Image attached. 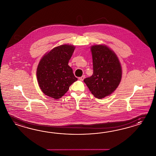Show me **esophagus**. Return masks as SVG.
Wrapping results in <instances>:
<instances>
[{"label": "esophagus", "mask_w": 156, "mask_h": 156, "mask_svg": "<svg viewBox=\"0 0 156 156\" xmlns=\"http://www.w3.org/2000/svg\"><path fill=\"white\" fill-rule=\"evenodd\" d=\"M84 79H85V75H83V76H82L81 77H79V80H81V81H83Z\"/></svg>", "instance_id": "esophagus-1"}]
</instances>
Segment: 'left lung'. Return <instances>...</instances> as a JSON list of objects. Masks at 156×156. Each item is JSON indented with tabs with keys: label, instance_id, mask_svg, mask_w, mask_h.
<instances>
[{
	"label": "left lung",
	"instance_id": "8db88e82",
	"mask_svg": "<svg viewBox=\"0 0 156 156\" xmlns=\"http://www.w3.org/2000/svg\"><path fill=\"white\" fill-rule=\"evenodd\" d=\"M93 73L84 80L92 94L101 99L115 90L122 79V67L115 52L108 46L91 47Z\"/></svg>",
	"mask_w": 156,
	"mask_h": 156
}]
</instances>
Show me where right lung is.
Listing matches in <instances>:
<instances>
[{
	"mask_svg": "<svg viewBox=\"0 0 156 156\" xmlns=\"http://www.w3.org/2000/svg\"><path fill=\"white\" fill-rule=\"evenodd\" d=\"M75 48L72 45H60L52 48L41 59L37 77L45 95L55 100L60 98L77 80L68 65Z\"/></svg>",
	"mask_w": 156,
	"mask_h": 156,
	"instance_id": "1",
	"label": "right lung"
}]
</instances>
